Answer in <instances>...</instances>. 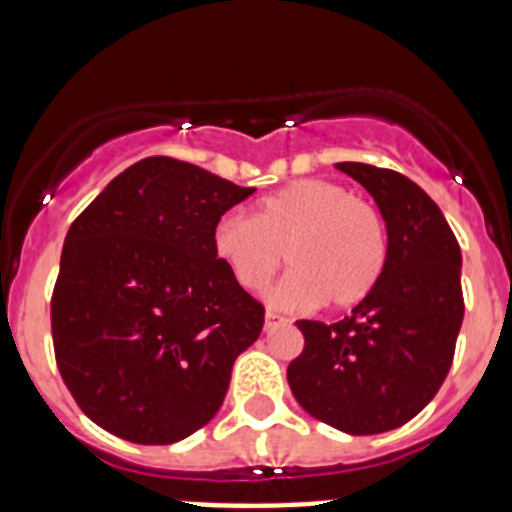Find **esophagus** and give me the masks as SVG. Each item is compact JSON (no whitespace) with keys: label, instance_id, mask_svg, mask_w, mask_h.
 I'll return each instance as SVG.
<instances>
[{"label":"esophagus","instance_id":"34e87169","mask_svg":"<svg viewBox=\"0 0 512 512\" xmlns=\"http://www.w3.org/2000/svg\"><path fill=\"white\" fill-rule=\"evenodd\" d=\"M282 323H287V320L282 318V315H277V312H271V310H266V330L269 328H274V325H282Z\"/></svg>","mask_w":512,"mask_h":512}]
</instances>
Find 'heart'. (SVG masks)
Returning <instances> with one entry per match:
<instances>
[{"label":"heart","instance_id":"1","mask_svg":"<svg viewBox=\"0 0 512 512\" xmlns=\"http://www.w3.org/2000/svg\"><path fill=\"white\" fill-rule=\"evenodd\" d=\"M212 251L248 292L264 287L287 256L292 271L269 302L305 310L325 300L351 307L377 284L387 259L379 212L341 184L297 179L256 202V217L225 212L212 225Z\"/></svg>","mask_w":512,"mask_h":512}]
</instances>
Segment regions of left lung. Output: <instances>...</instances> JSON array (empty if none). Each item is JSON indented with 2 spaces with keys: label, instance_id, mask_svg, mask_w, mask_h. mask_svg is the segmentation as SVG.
<instances>
[{
  "label": "left lung",
  "instance_id": "1",
  "mask_svg": "<svg viewBox=\"0 0 512 512\" xmlns=\"http://www.w3.org/2000/svg\"><path fill=\"white\" fill-rule=\"evenodd\" d=\"M372 194L387 228L377 284L333 325L297 320L305 348L289 390L312 418L351 436L400 428L436 397L464 320L461 248L436 202L408 176L336 164Z\"/></svg>",
  "mask_w": 512,
  "mask_h": 512
}]
</instances>
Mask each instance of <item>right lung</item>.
Segmentation results:
<instances>
[{"mask_svg": "<svg viewBox=\"0 0 512 512\" xmlns=\"http://www.w3.org/2000/svg\"><path fill=\"white\" fill-rule=\"evenodd\" d=\"M256 192L169 156L117 174L66 233L51 300L58 372L87 418L164 446L220 410L264 307L212 251V225Z\"/></svg>", "mask_w": 512, "mask_h": 512, "instance_id": "1", "label": "right lung"}]
</instances>
